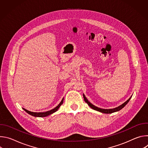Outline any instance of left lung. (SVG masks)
Listing matches in <instances>:
<instances>
[{
    "mask_svg": "<svg viewBox=\"0 0 148 148\" xmlns=\"http://www.w3.org/2000/svg\"><path fill=\"white\" fill-rule=\"evenodd\" d=\"M83 97H84V101H86V103H87V104L89 105V106L93 110H96V111H98L99 112H102V113H105V114H111V113H112V112H116V111H118L119 110H121L122 108H123L125 105L128 103V102L130 101V100L131 99V97H130L127 101H126V102H125L123 103H122L121 105H120V106L116 107V108H113V109H109V110H104V109H101V108H98L95 106H94V105H92L91 103H90L88 100L86 98V96L84 95V94H83Z\"/></svg>",
    "mask_w": 148,
    "mask_h": 148,
    "instance_id": "obj_1",
    "label": "left lung"
}]
</instances>
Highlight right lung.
I'll return each mask as SVG.
<instances>
[{"label":"right lung","instance_id":"add662e5","mask_svg":"<svg viewBox=\"0 0 148 148\" xmlns=\"http://www.w3.org/2000/svg\"><path fill=\"white\" fill-rule=\"evenodd\" d=\"M63 101H64V98H62V99L61 100V102L57 105V106L54 108V109L50 110V111H47V112H31V111H29L25 108H23V110L27 112L29 114L32 115V116H37V117H45V116H48L55 112H56L58 109L60 108V107L61 106V105H62V103H63Z\"/></svg>","mask_w":148,"mask_h":148}]
</instances>
